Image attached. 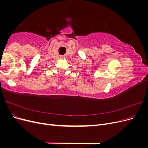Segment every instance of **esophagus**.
<instances>
[{
	"label": "esophagus",
	"mask_w": 148,
	"mask_h": 148,
	"mask_svg": "<svg viewBox=\"0 0 148 148\" xmlns=\"http://www.w3.org/2000/svg\"><path fill=\"white\" fill-rule=\"evenodd\" d=\"M64 58H65V57L63 56H60V59H64Z\"/></svg>",
	"instance_id": "34e87169"
}]
</instances>
